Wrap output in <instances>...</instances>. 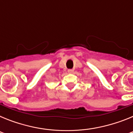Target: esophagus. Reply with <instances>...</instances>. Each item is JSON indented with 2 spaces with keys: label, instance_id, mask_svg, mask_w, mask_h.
Instances as JSON below:
<instances>
[{
  "label": "esophagus",
  "instance_id": "34e87169",
  "mask_svg": "<svg viewBox=\"0 0 133 133\" xmlns=\"http://www.w3.org/2000/svg\"><path fill=\"white\" fill-rule=\"evenodd\" d=\"M73 72V70L72 69H69L68 70V73L69 74H72Z\"/></svg>",
  "mask_w": 133,
  "mask_h": 133
}]
</instances>
